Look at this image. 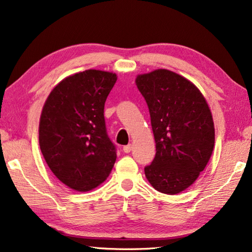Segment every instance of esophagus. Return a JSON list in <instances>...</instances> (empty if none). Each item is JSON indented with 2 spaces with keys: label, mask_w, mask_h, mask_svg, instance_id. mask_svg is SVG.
I'll use <instances>...</instances> for the list:
<instances>
[{
  "label": "esophagus",
  "mask_w": 252,
  "mask_h": 252,
  "mask_svg": "<svg viewBox=\"0 0 252 252\" xmlns=\"http://www.w3.org/2000/svg\"><path fill=\"white\" fill-rule=\"evenodd\" d=\"M131 150H132V145H127L123 147V151H125L126 154H129Z\"/></svg>",
  "instance_id": "1"
}]
</instances>
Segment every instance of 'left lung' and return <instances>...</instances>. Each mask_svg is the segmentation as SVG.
I'll return each instance as SVG.
<instances>
[{"label": "left lung", "mask_w": 252, "mask_h": 252, "mask_svg": "<svg viewBox=\"0 0 252 252\" xmlns=\"http://www.w3.org/2000/svg\"><path fill=\"white\" fill-rule=\"evenodd\" d=\"M135 85L147 102L156 141L146 177L163 194L181 193L196 181L213 153L209 104L193 83L168 69L138 75Z\"/></svg>", "instance_id": "8db88e82"}]
</instances>
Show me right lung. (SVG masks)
Here are the masks:
<instances>
[{
  "mask_svg": "<svg viewBox=\"0 0 252 252\" xmlns=\"http://www.w3.org/2000/svg\"><path fill=\"white\" fill-rule=\"evenodd\" d=\"M117 79V74L98 69L70 75L54 87L42 107L40 150L55 176L74 190L101 185L117 160L104 120Z\"/></svg>",
  "mask_w": 252,
  "mask_h": 252,
  "instance_id": "add662e5",
  "label": "right lung"
}]
</instances>
